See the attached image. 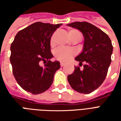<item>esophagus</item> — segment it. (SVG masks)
<instances>
[{
    "label": "esophagus",
    "mask_w": 121,
    "mask_h": 121,
    "mask_svg": "<svg viewBox=\"0 0 121 121\" xmlns=\"http://www.w3.org/2000/svg\"><path fill=\"white\" fill-rule=\"evenodd\" d=\"M60 65H61V67H63V66L65 65V63H63V62H61Z\"/></svg>",
    "instance_id": "esophagus-1"
}]
</instances>
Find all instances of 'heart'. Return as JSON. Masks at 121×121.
Here are the masks:
<instances>
[{
  "mask_svg": "<svg viewBox=\"0 0 121 121\" xmlns=\"http://www.w3.org/2000/svg\"><path fill=\"white\" fill-rule=\"evenodd\" d=\"M76 30H70L69 31V36L71 38V33L73 32H74ZM55 35L56 34H54L51 36L50 38V45L53 47L55 45ZM55 58L59 61H63V62H67L69 61H70L73 58L74 56L76 55V51L73 49V48H65L62 47H58L54 50V52Z\"/></svg>",
  "mask_w": 121,
  "mask_h": 121,
  "instance_id": "obj_1",
  "label": "heart"
}]
</instances>
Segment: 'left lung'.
Here are the masks:
<instances>
[{
  "label": "left lung",
  "mask_w": 121,
  "mask_h": 121,
  "mask_svg": "<svg viewBox=\"0 0 121 121\" xmlns=\"http://www.w3.org/2000/svg\"><path fill=\"white\" fill-rule=\"evenodd\" d=\"M67 26L79 30L84 37L82 52L75 60L84 69L74 67L73 73L67 76L71 87L78 93L89 94L100 86L106 77L113 52L112 41L102 30L87 22H74Z\"/></svg>",
  "instance_id": "8db88e82"
}]
</instances>
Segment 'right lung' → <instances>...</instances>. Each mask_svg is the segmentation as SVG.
I'll return each instance as SVG.
<instances>
[{
  "mask_svg": "<svg viewBox=\"0 0 121 121\" xmlns=\"http://www.w3.org/2000/svg\"><path fill=\"white\" fill-rule=\"evenodd\" d=\"M61 24L37 22L17 33L11 45L10 62L18 84L34 95L42 93L52 84L60 68L58 61H51L50 38ZM45 65L41 66V61Z\"/></svg>",
  "mask_w": 121,
  "mask_h": 121,
  "instance_id": "add662e5",
  "label": "right lung"
}]
</instances>
